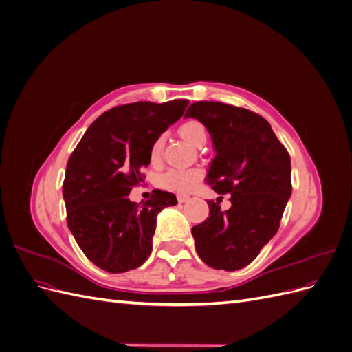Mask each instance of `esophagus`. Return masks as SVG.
<instances>
[{"label":"esophagus","instance_id":"obj_1","mask_svg":"<svg viewBox=\"0 0 352 352\" xmlns=\"http://www.w3.org/2000/svg\"><path fill=\"white\" fill-rule=\"evenodd\" d=\"M177 201H179V202H186V201H189V197H188V195H184V194H179V195H177Z\"/></svg>","mask_w":352,"mask_h":352}]
</instances>
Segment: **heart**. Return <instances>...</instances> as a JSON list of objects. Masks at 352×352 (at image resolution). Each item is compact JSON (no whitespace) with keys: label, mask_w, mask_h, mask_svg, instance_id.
<instances>
[{"label":"heart","mask_w":352,"mask_h":352,"mask_svg":"<svg viewBox=\"0 0 352 352\" xmlns=\"http://www.w3.org/2000/svg\"><path fill=\"white\" fill-rule=\"evenodd\" d=\"M179 133L184 140L190 144V145H198V142L206 138V129L197 120H188L184 124H180L179 127ZM163 145L164 140L162 136H158L154 140L150 148V162L151 164H158L160 160H162V153H163ZM202 173L198 168H172L166 172L164 175L160 176L158 179V185L168 189V190H175V192H188V190L192 189L195 184L201 179Z\"/></svg>","instance_id":"b5f03b06"}]
</instances>
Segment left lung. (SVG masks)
I'll return each mask as SVG.
<instances>
[{"label":"left lung","mask_w":352,"mask_h":352,"mask_svg":"<svg viewBox=\"0 0 352 352\" xmlns=\"http://www.w3.org/2000/svg\"><path fill=\"white\" fill-rule=\"evenodd\" d=\"M185 117L206 126L216 157L207 184L217 194H230L223 211L210 201V216L192 228L199 258L217 270L248 265L279 229L291 198V157L270 123L247 109L216 101L189 105Z\"/></svg>","instance_id":"left-lung-1"}]
</instances>
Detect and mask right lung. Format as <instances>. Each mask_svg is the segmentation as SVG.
I'll return each mask as SVG.
<instances>
[{
  "label": "right lung",
  "mask_w": 352,
  "mask_h": 352,
  "mask_svg": "<svg viewBox=\"0 0 352 352\" xmlns=\"http://www.w3.org/2000/svg\"><path fill=\"white\" fill-rule=\"evenodd\" d=\"M188 104L140 101L114 107L88 127L72 153L63 184L67 226L100 269L123 273L150 257L157 214L177 199L160 189L141 204L127 195L144 182L151 144L184 116Z\"/></svg>",
  "instance_id": "add662e5"
}]
</instances>
